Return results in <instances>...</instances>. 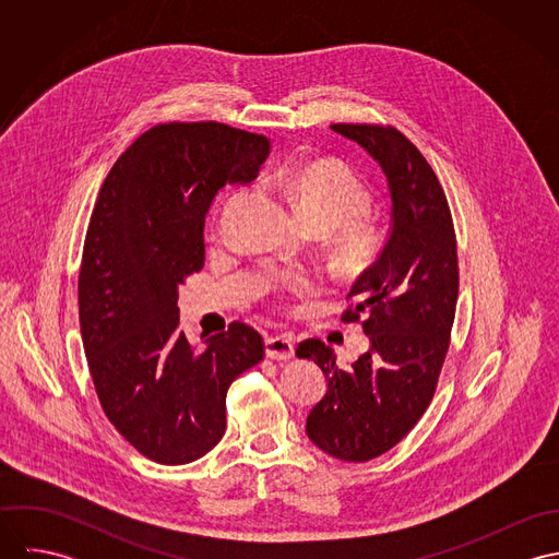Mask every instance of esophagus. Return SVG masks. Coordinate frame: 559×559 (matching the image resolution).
<instances>
[{
	"mask_svg": "<svg viewBox=\"0 0 559 559\" xmlns=\"http://www.w3.org/2000/svg\"><path fill=\"white\" fill-rule=\"evenodd\" d=\"M266 357L277 359V361H288L295 357V344L288 335H271L264 342Z\"/></svg>",
	"mask_w": 559,
	"mask_h": 559,
	"instance_id": "esophagus-1",
	"label": "esophagus"
}]
</instances>
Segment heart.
<instances>
[{"instance_id":"obj_1","label":"heart","mask_w":559,"mask_h":559,"mask_svg":"<svg viewBox=\"0 0 559 559\" xmlns=\"http://www.w3.org/2000/svg\"><path fill=\"white\" fill-rule=\"evenodd\" d=\"M286 195L301 224L322 235L335 273L353 277L366 273L381 255L388 233L370 217L372 191L344 163L308 160L290 169L284 178ZM282 299L306 297L317 284L306 275H290L277 286Z\"/></svg>"}]
</instances>
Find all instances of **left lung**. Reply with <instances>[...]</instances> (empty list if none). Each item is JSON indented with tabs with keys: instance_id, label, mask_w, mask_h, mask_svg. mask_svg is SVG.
Segmentation results:
<instances>
[{
	"instance_id": "obj_1",
	"label": "left lung",
	"mask_w": 559,
	"mask_h": 559,
	"mask_svg": "<svg viewBox=\"0 0 559 559\" xmlns=\"http://www.w3.org/2000/svg\"><path fill=\"white\" fill-rule=\"evenodd\" d=\"M388 174L394 228L379 260L348 293L342 322H359L370 348L350 370L320 340L297 346L317 361L329 390L308 417L322 452L366 463L413 430L435 396L459 301L456 233L445 191L417 146L392 124H331Z\"/></svg>"
}]
</instances>
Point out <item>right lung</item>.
<instances>
[{"instance_id": "obj_1", "label": "right lung", "mask_w": 559, "mask_h": 559, "mask_svg": "<svg viewBox=\"0 0 559 559\" xmlns=\"http://www.w3.org/2000/svg\"><path fill=\"white\" fill-rule=\"evenodd\" d=\"M271 140L222 122H165L109 169L81 253L80 324L98 402L146 459L185 465L226 432L233 381L264 357L235 320L191 348L178 284L204 266L206 213L226 182H249Z\"/></svg>"}]
</instances>
